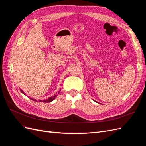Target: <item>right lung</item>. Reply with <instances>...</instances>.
Returning <instances> with one entry per match:
<instances>
[{"label": "right lung", "mask_w": 146, "mask_h": 146, "mask_svg": "<svg viewBox=\"0 0 146 146\" xmlns=\"http://www.w3.org/2000/svg\"><path fill=\"white\" fill-rule=\"evenodd\" d=\"M60 91H61V90L59 91V92H58V94H59V93H60ZM21 91L22 92V93H23L24 94H25L24 93V92L23 91H22L21 90ZM56 96H57V94H56V95H55V96H52V97H50V98H48L47 99H46V100H39V102H52V100H54L55 99V98H56ZM30 99H31L33 100H34V101H36V100L34 99L30 98Z\"/></svg>", "instance_id": "add662e5"}]
</instances>
